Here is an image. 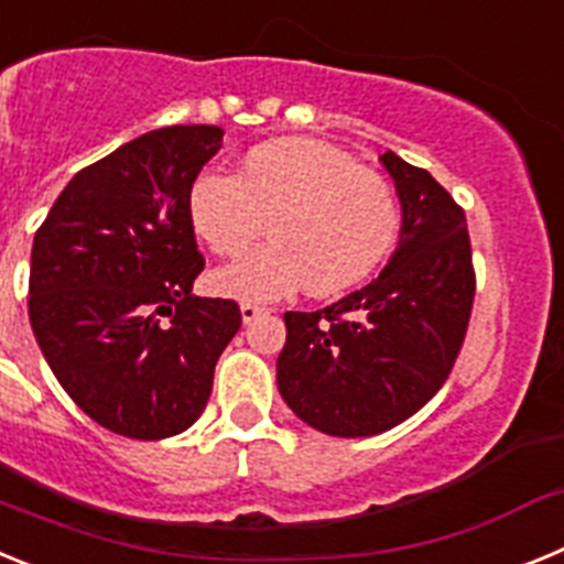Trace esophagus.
Segmentation results:
<instances>
[{"label":"esophagus","mask_w":564,"mask_h":564,"mask_svg":"<svg viewBox=\"0 0 564 564\" xmlns=\"http://www.w3.org/2000/svg\"><path fill=\"white\" fill-rule=\"evenodd\" d=\"M262 313H265V307L251 305V302H242V305H239V316H242V322H246V325L257 322V318L262 316Z\"/></svg>","instance_id":"1"}]
</instances>
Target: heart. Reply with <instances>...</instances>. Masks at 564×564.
<instances>
[{"label":"heart","mask_w":564,"mask_h":564,"mask_svg":"<svg viewBox=\"0 0 564 564\" xmlns=\"http://www.w3.org/2000/svg\"><path fill=\"white\" fill-rule=\"evenodd\" d=\"M186 208L194 234L223 257L248 251L271 223V246L212 276L214 291L242 302H271L302 285L336 296L376 271L401 226L390 183L307 138L248 149L237 174L200 172Z\"/></svg>","instance_id":"heart-1"}]
</instances>
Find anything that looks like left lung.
<instances>
[{"mask_svg":"<svg viewBox=\"0 0 564 564\" xmlns=\"http://www.w3.org/2000/svg\"><path fill=\"white\" fill-rule=\"evenodd\" d=\"M401 200L387 268L325 311L285 313L279 395L307 426L370 437L415 415L449 378L466 336L475 271L466 214L426 169L381 154Z\"/></svg>","mask_w":564,"mask_h":564,"instance_id":"obj_1","label":"left lung"}]
</instances>
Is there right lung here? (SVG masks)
I'll list each match as a JSON object with an SVG mask.
<instances>
[{"label": "right lung", "mask_w": 564, "mask_h": 564, "mask_svg": "<svg viewBox=\"0 0 564 564\" xmlns=\"http://www.w3.org/2000/svg\"><path fill=\"white\" fill-rule=\"evenodd\" d=\"M220 127H163L82 169L30 253V327L73 401L134 441L181 435L242 325L231 299L192 296L203 257L188 188Z\"/></svg>", "instance_id": "add662e5"}]
</instances>
